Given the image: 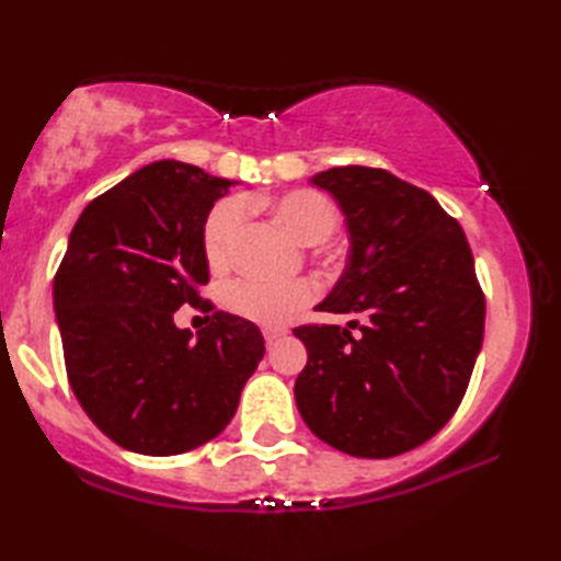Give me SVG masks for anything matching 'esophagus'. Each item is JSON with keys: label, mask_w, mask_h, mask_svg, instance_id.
Instances as JSON below:
<instances>
[{"label": "esophagus", "mask_w": 561, "mask_h": 561, "mask_svg": "<svg viewBox=\"0 0 561 561\" xmlns=\"http://www.w3.org/2000/svg\"><path fill=\"white\" fill-rule=\"evenodd\" d=\"M282 336H287V331H284V329H267V331H264V341H267V346H272L274 341H279Z\"/></svg>", "instance_id": "esophagus-1"}]
</instances>
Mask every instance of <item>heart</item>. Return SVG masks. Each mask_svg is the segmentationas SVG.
Segmentation results:
<instances>
[{
  "label": "heart",
  "mask_w": 561,
  "mask_h": 561,
  "mask_svg": "<svg viewBox=\"0 0 561 561\" xmlns=\"http://www.w3.org/2000/svg\"><path fill=\"white\" fill-rule=\"evenodd\" d=\"M272 210L277 220L304 244L327 242L339 225L336 205L317 190H291L272 201ZM244 217V205L240 201H222L213 207L205 222L203 247L205 257L213 267H222L230 257V247L237 227ZM314 287L307 279H237L227 287L225 301L237 317L254 321L260 327H282L294 317V311L314 299Z\"/></svg>",
  "instance_id": "obj_1"
}]
</instances>
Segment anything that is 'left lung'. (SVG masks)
<instances>
[{"label":"left lung","mask_w":561,"mask_h":561,"mask_svg":"<svg viewBox=\"0 0 561 561\" xmlns=\"http://www.w3.org/2000/svg\"><path fill=\"white\" fill-rule=\"evenodd\" d=\"M311 183L334 195L351 242L319 309L364 324L294 329L309 354L294 398L331 448L393 458L431 440L468 388L485 331L470 244L431 193L388 170L331 168Z\"/></svg>","instance_id":"left-lung-1"}]
</instances>
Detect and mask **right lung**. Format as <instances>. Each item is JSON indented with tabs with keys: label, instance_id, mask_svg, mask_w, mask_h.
I'll list each match as a JSON object with an SVG mask.
<instances>
[{
	"label": "right lung",
	"instance_id": "obj_1",
	"mask_svg": "<svg viewBox=\"0 0 561 561\" xmlns=\"http://www.w3.org/2000/svg\"><path fill=\"white\" fill-rule=\"evenodd\" d=\"M234 183L158 160L130 173L76 220L54 279L66 374L87 415L121 448L178 455L232 421L247 378L264 356L252 321L213 311L203 232ZM211 311L193 337L172 314Z\"/></svg>",
	"mask_w": 561,
	"mask_h": 561
}]
</instances>
